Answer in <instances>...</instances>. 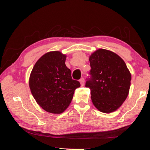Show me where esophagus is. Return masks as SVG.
<instances>
[{"instance_id":"esophagus-1","label":"esophagus","mask_w":150,"mask_h":150,"mask_svg":"<svg viewBox=\"0 0 150 150\" xmlns=\"http://www.w3.org/2000/svg\"><path fill=\"white\" fill-rule=\"evenodd\" d=\"M80 82H81V86H84V82H85V81H84V79L83 78V77H82L81 79H80Z\"/></svg>"}]
</instances>
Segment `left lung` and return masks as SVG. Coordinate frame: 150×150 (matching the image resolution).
<instances>
[{
  "mask_svg": "<svg viewBox=\"0 0 150 150\" xmlns=\"http://www.w3.org/2000/svg\"><path fill=\"white\" fill-rule=\"evenodd\" d=\"M90 62L85 86L90 89L93 104L102 112H113L128 97L131 74L124 60L106 50H97L90 57Z\"/></svg>",
  "mask_w": 150,
  "mask_h": 150,
  "instance_id": "1",
  "label": "left lung"
}]
</instances>
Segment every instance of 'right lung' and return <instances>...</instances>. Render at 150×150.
Returning <instances> with one entry per match:
<instances>
[{"label": "right lung", "instance_id": "add662e5", "mask_svg": "<svg viewBox=\"0 0 150 150\" xmlns=\"http://www.w3.org/2000/svg\"><path fill=\"white\" fill-rule=\"evenodd\" d=\"M66 56L51 52L41 57L30 77V88L35 99L42 109L52 113H62L69 104L74 91L81 86L71 77L65 64Z\"/></svg>", "mask_w": 150, "mask_h": 150}]
</instances>
